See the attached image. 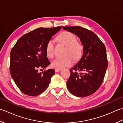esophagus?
Here are the masks:
<instances>
[{"label": "esophagus", "instance_id": "34e87169", "mask_svg": "<svg viewBox=\"0 0 123 123\" xmlns=\"http://www.w3.org/2000/svg\"><path fill=\"white\" fill-rule=\"evenodd\" d=\"M61 69H55V71L56 72H60V71H61Z\"/></svg>", "mask_w": 123, "mask_h": 123}]
</instances>
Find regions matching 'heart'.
Returning <instances> with one entry per match:
<instances>
[{"mask_svg":"<svg viewBox=\"0 0 123 123\" xmlns=\"http://www.w3.org/2000/svg\"><path fill=\"white\" fill-rule=\"evenodd\" d=\"M57 40L68 46L67 55L64 58L57 57L52 62V66L56 69H62L71 66L74 63V60H78L81 57L83 52V45L81 42L77 41L74 34L65 31L57 36ZM55 42L53 39H49L46 43L45 51L47 56L52 58L54 54Z\"/></svg>","mask_w":123,"mask_h":123,"instance_id":"heart-1","label":"heart"}]
</instances>
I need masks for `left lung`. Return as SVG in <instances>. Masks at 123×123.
<instances>
[{
  "label": "left lung",
  "instance_id": "8db88e82",
  "mask_svg": "<svg viewBox=\"0 0 123 123\" xmlns=\"http://www.w3.org/2000/svg\"><path fill=\"white\" fill-rule=\"evenodd\" d=\"M80 38L83 52L79 62L70 69L67 87L72 95L85 97L92 95L100 87L108 67L104 44L92 31L80 26L63 27Z\"/></svg>",
  "mask_w": 123,
  "mask_h": 123
}]
</instances>
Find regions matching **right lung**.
Here are the masks:
<instances>
[{"mask_svg": "<svg viewBox=\"0 0 123 123\" xmlns=\"http://www.w3.org/2000/svg\"><path fill=\"white\" fill-rule=\"evenodd\" d=\"M61 26L40 27L23 35L10 52V72L16 85L25 95L36 96L45 91L54 69L38 72L50 64L45 51L48 41Z\"/></svg>", "mask_w": 123, "mask_h": 123, "instance_id": "1", "label": "right lung"}]
</instances>
